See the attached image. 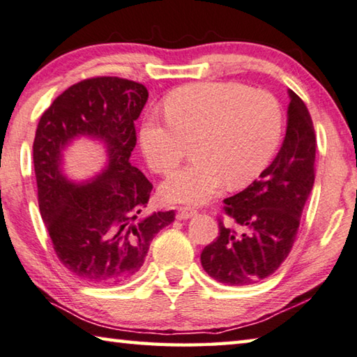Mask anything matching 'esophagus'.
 <instances>
[{"label": "esophagus", "mask_w": 357, "mask_h": 357, "mask_svg": "<svg viewBox=\"0 0 357 357\" xmlns=\"http://www.w3.org/2000/svg\"><path fill=\"white\" fill-rule=\"evenodd\" d=\"M197 213H198V212H197L195 209H192V207L184 206V207H179V209H178V218H179V220H187V218L195 217Z\"/></svg>", "instance_id": "1"}]
</instances>
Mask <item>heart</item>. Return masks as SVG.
<instances>
[{
  "mask_svg": "<svg viewBox=\"0 0 357 357\" xmlns=\"http://www.w3.org/2000/svg\"><path fill=\"white\" fill-rule=\"evenodd\" d=\"M165 119L148 116L140 146L154 172L176 168L193 144L197 159L162 184L170 203L204 204L228 183L250 184L276 151L282 109L273 95L242 84L199 82L181 87L165 100Z\"/></svg>",
  "mask_w": 357,
  "mask_h": 357,
  "instance_id": "b5f03b06",
  "label": "heart"
}]
</instances>
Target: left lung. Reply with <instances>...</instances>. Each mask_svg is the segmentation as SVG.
Listing matches in <instances>:
<instances>
[{
    "label": "left lung",
    "mask_w": 357,
    "mask_h": 357,
    "mask_svg": "<svg viewBox=\"0 0 357 357\" xmlns=\"http://www.w3.org/2000/svg\"><path fill=\"white\" fill-rule=\"evenodd\" d=\"M287 129L273 162L225 211L242 228L220 223V236L201 252L206 273L226 286H248L280 268L291 250L314 187L315 132L300 96L289 90Z\"/></svg>",
    "instance_id": "1"
}]
</instances>
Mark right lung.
Wrapping results in <instances>:
<instances>
[{
    "label": "right lung",
    "mask_w": 357,
    "mask_h": 357,
    "mask_svg": "<svg viewBox=\"0 0 357 357\" xmlns=\"http://www.w3.org/2000/svg\"><path fill=\"white\" fill-rule=\"evenodd\" d=\"M146 101L144 84L92 77L57 96L38 121L32 151L42 218L59 261L90 284L131 280L154 236L174 220L173 211L144 213L153 185L129 162ZM77 138L101 144L107 158L79 181L68 176L63 158Z\"/></svg>",
    "instance_id": "obj_1"
}]
</instances>
